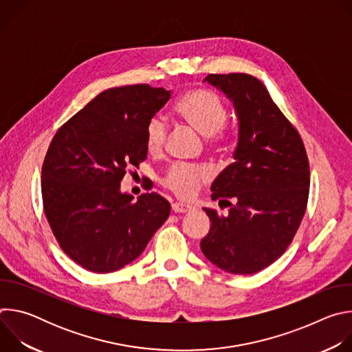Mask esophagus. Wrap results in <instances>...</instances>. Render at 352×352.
Segmentation results:
<instances>
[{"label":"esophagus","instance_id":"obj_1","mask_svg":"<svg viewBox=\"0 0 352 352\" xmlns=\"http://www.w3.org/2000/svg\"><path fill=\"white\" fill-rule=\"evenodd\" d=\"M171 209L174 213H188L192 210V206L190 205H186V204H181V202H175L171 205Z\"/></svg>","mask_w":352,"mask_h":352}]
</instances>
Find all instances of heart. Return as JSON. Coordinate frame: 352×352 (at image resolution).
I'll use <instances>...</instances> for the list:
<instances>
[{
    "label": "heart",
    "instance_id": "b5f03b06",
    "mask_svg": "<svg viewBox=\"0 0 352 352\" xmlns=\"http://www.w3.org/2000/svg\"><path fill=\"white\" fill-rule=\"evenodd\" d=\"M178 117L195 128L209 140L219 143L226 139L227 107L221 97L205 87L188 90L175 106ZM168 136L166 121L155 116L144 128V146L150 155H160ZM210 179V171L205 166L173 164L163 177V185L175 196L182 199L193 197L199 189Z\"/></svg>",
    "mask_w": 352,
    "mask_h": 352
}]
</instances>
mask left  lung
Wrapping results in <instances>:
<instances>
[{
    "mask_svg": "<svg viewBox=\"0 0 352 352\" xmlns=\"http://www.w3.org/2000/svg\"><path fill=\"white\" fill-rule=\"evenodd\" d=\"M205 82L232 100L239 121L234 163L212 184L221 209L204 208L212 226L204 255L232 274H254L277 261L304 219L309 162L302 139L263 85L249 74H210Z\"/></svg>",
    "mask_w": 352,
    "mask_h": 352,
    "instance_id": "1",
    "label": "left lung"
}]
</instances>
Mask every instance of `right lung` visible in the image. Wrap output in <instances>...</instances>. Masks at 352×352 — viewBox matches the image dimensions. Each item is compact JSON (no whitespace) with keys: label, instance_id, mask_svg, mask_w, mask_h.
<instances>
[{"label":"right lung","instance_id":"obj_1","mask_svg":"<svg viewBox=\"0 0 352 352\" xmlns=\"http://www.w3.org/2000/svg\"><path fill=\"white\" fill-rule=\"evenodd\" d=\"M148 85L113 87L69 118L48 146L41 168L47 221L64 252L93 273L133 262L170 216L163 196L121 193L128 167L146 160L144 128L170 98Z\"/></svg>","mask_w":352,"mask_h":352}]
</instances>
